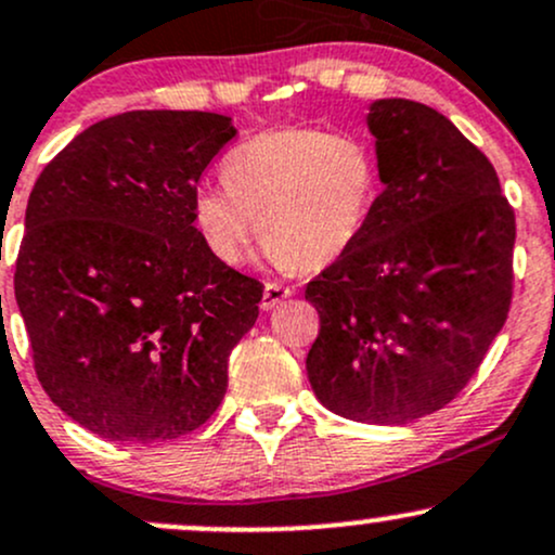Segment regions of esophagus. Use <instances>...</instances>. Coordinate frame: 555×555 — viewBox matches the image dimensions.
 Returning <instances> with one entry per match:
<instances>
[{
    "mask_svg": "<svg viewBox=\"0 0 555 555\" xmlns=\"http://www.w3.org/2000/svg\"><path fill=\"white\" fill-rule=\"evenodd\" d=\"M287 297H292V289L289 287H282V284H273L268 282L263 287V297H260V310H273L276 306H282Z\"/></svg>",
    "mask_w": 555,
    "mask_h": 555,
    "instance_id": "1",
    "label": "esophagus"
}]
</instances>
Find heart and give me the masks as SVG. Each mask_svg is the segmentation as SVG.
<instances>
[{
	"label": "heart",
	"instance_id": "1",
	"mask_svg": "<svg viewBox=\"0 0 555 555\" xmlns=\"http://www.w3.org/2000/svg\"><path fill=\"white\" fill-rule=\"evenodd\" d=\"M223 186L194 194V227L212 258L245 263L255 234L273 268H324L356 245L379 197L374 150L352 133L282 126L245 139Z\"/></svg>",
	"mask_w": 555,
	"mask_h": 555
}]
</instances>
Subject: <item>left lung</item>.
I'll return each instance as SVG.
<instances>
[{
    "mask_svg": "<svg viewBox=\"0 0 555 555\" xmlns=\"http://www.w3.org/2000/svg\"><path fill=\"white\" fill-rule=\"evenodd\" d=\"M366 126L385 189L306 287L321 319L306 371L337 416L408 424L448 405L503 328L516 221L495 168L442 113L387 96Z\"/></svg>",
    "mask_w": 555,
    "mask_h": 555,
    "instance_id": "1",
    "label": "left lung"
}]
</instances>
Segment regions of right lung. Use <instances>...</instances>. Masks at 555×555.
<instances>
[{"label": "right lung", "mask_w": 555, "mask_h": 555, "mask_svg": "<svg viewBox=\"0 0 555 555\" xmlns=\"http://www.w3.org/2000/svg\"><path fill=\"white\" fill-rule=\"evenodd\" d=\"M234 137L229 115L131 109L36 179L15 300L41 387L96 437L176 440L227 395L263 284L212 258L192 203Z\"/></svg>", "instance_id": "obj_1"}]
</instances>
